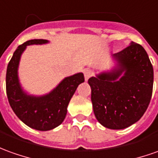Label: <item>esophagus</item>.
<instances>
[{
	"mask_svg": "<svg viewBox=\"0 0 158 158\" xmlns=\"http://www.w3.org/2000/svg\"><path fill=\"white\" fill-rule=\"evenodd\" d=\"M83 73H84V78H85V81H87L89 80V78L91 77V71L89 69H84L83 70Z\"/></svg>",
	"mask_w": 158,
	"mask_h": 158,
	"instance_id": "esophagus-1",
	"label": "esophagus"
}]
</instances>
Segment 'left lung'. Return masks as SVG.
I'll return each instance as SVG.
<instances>
[{
	"label": "left lung",
	"mask_w": 158,
	"mask_h": 158,
	"mask_svg": "<svg viewBox=\"0 0 158 158\" xmlns=\"http://www.w3.org/2000/svg\"><path fill=\"white\" fill-rule=\"evenodd\" d=\"M117 65L89 79L94 115L103 127L120 130L139 121L150 104L153 67L142 45L131 42L113 55Z\"/></svg>",
	"instance_id": "1"
}]
</instances>
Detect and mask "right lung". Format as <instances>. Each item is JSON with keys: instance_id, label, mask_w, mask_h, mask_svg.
Here are the masks:
<instances>
[{"instance_id": "add662e5", "label": "right lung", "mask_w": 158, "mask_h": 158, "mask_svg": "<svg viewBox=\"0 0 158 158\" xmlns=\"http://www.w3.org/2000/svg\"><path fill=\"white\" fill-rule=\"evenodd\" d=\"M46 40H31L20 44L8 63L6 75V90L11 107L17 117L32 129L49 131L64 120L69 102L77 87L84 81L82 73L65 77L49 94L41 96L27 94L21 88L18 77L20 56L27 45L47 44Z\"/></svg>"}]
</instances>
